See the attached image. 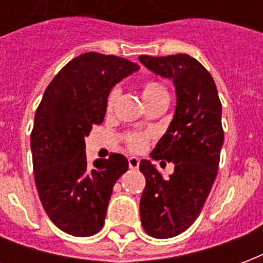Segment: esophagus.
Returning a JSON list of instances; mask_svg holds the SVG:
<instances>
[{
    "mask_svg": "<svg viewBox=\"0 0 263 263\" xmlns=\"http://www.w3.org/2000/svg\"><path fill=\"white\" fill-rule=\"evenodd\" d=\"M139 162L141 160L135 158V156H131L129 159H128V165H129V169H138L139 167Z\"/></svg>",
    "mask_w": 263,
    "mask_h": 263,
    "instance_id": "34e87169",
    "label": "esophagus"
}]
</instances>
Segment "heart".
<instances>
[{
	"instance_id": "heart-1",
	"label": "heart",
	"mask_w": 263,
	"mask_h": 263,
	"mask_svg": "<svg viewBox=\"0 0 263 263\" xmlns=\"http://www.w3.org/2000/svg\"><path fill=\"white\" fill-rule=\"evenodd\" d=\"M141 92H142L143 101L146 104L152 103L155 100H158L160 97H167V91L166 88L160 83L154 80L145 81L142 84V88H141ZM120 96V90L114 87L111 91H109L108 97H107V103H105V108L107 111H112L114 108V104L117 101V98ZM149 139H151V134L149 132H128L124 137V142H125L126 148L132 151V152H141L143 149L146 148Z\"/></svg>"
}]
</instances>
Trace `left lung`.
<instances>
[{
    "mask_svg": "<svg viewBox=\"0 0 263 263\" xmlns=\"http://www.w3.org/2000/svg\"><path fill=\"white\" fill-rule=\"evenodd\" d=\"M139 62L173 80L176 88L173 120L151 154L156 160L173 162L175 172L165 179L151 160L139 163L146 179L139 203L141 222L146 234L162 239L186 231L209 197L224 142L222 107L211 74L192 56L142 54Z\"/></svg>",
    "mask_w": 263,
    "mask_h": 263,
    "instance_id": "left-lung-1",
    "label": "left lung"
}]
</instances>
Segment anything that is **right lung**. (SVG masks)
Masks as SVG:
<instances>
[{
  "label": "right lung",
  "instance_id": "obj_1",
  "mask_svg": "<svg viewBox=\"0 0 263 263\" xmlns=\"http://www.w3.org/2000/svg\"><path fill=\"white\" fill-rule=\"evenodd\" d=\"M138 69L112 54H80L54 76L37 107L31 134L37 194L52 222L70 235L103 228L112 187L128 171L120 154L88 165L84 137L103 122L111 88Z\"/></svg>",
  "mask_w": 263,
  "mask_h": 263
}]
</instances>
